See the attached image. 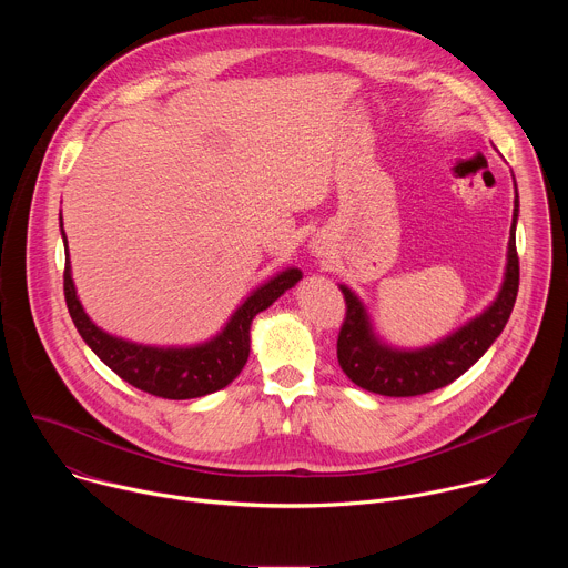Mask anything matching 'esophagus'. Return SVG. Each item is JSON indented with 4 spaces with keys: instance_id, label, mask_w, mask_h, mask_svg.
<instances>
[{
    "instance_id": "obj_1",
    "label": "esophagus",
    "mask_w": 568,
    "mask_h": 568,
    "mask_svg": "<svg viewBox=\"0 0 568 568\" xmlns=\"http://www.w3.org/2000/svg\"><path fill=\"white\" fill-rule=\"evenodd\" d=\"M312 250H314V252H321V247H318V242H312Z\"/></svg>"
}]
</instances>
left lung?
<instances>
[{
  "mask_svg": "<svg viewBox=\"0 0 568 568\" xmlns=\"http://www.w3.org/2000/svg\"><path fill=\"white\" fill-rule=\"evenodd\" d=\"M517 217L519 195L515 184L508 263L497 298L478 316L467 321L465 326L432 346L416 351L388 346L375 333L366 305L359 301V296L351 287L339 285L346 298V318L337 339V359L342 371L357 386L371 393L388 397H412L443 388L460 377L469 366H474L501 335L515 307L519 290V258L515 242Z\"/></svg>",
  "mask_w": 568,
  "mask_h": 568,
  "instance_id": "1",
  "label": "left lung"
}]
</instances>
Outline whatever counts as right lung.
Masks as SVG:
<instances>
[{
  "label": "right lung",
  "mask_w": 568,
  "mask_h": 568,
  "mask_svg": "<svg viewBox=\"0 0 568 568\" xmlns=\"http://www.w3.org/2000/svg\"><path fill=\"white\" fill-rule=\"evenodd\" d=\"M60 233L64 242V301L75 331L121 379L166 399L202 397L231 384L240 375L242 366L247 364L254 316L267 310L281 294L303 278L296 267L278 272L242 301L224 323V328L209 342L195 346H145L105 333L88 316L71 278L62 215Z\"/></svg>",
  "instance_id": "right-lung-1"
}]
</instances>
